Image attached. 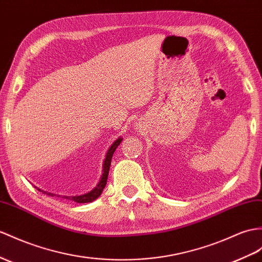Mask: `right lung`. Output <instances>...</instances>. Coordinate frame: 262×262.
<instances>
[{
    "mask_svg": "<svg viewBox=\"0 0 262 262\" xmlns=\"http://www.w3.org/2000/svg\"><path fill=\"white\" fill-rule=\"evenodd\" d=\"M121 141H122V138H118L116 141L112 143V145L110 146L109 150H107L106 155H105V159H104V161H103V173H102L101 179H100L99 183L97 184V187H94V189H92L90 192L84 193V194H81V195H74V196H67V195H64L66 199L72 200V201H75V202H78V203H88V202H92L95 199H98V198L101 195L102 191H103L105 184H106L107 176H109V170H110V165H111V160H112V156H113L114 151L117 150L119 144L121 143ZM40 191H41V192H43V193L48 194V195H51V196L55 195L54 193L47 192V191H43V190H40ZM57 196H60V195H57Z\"/></svg>",
    "mask_w": 262,
    "mask_h": 262,
    "instance_id": "1",
    "label": "right lung"
}]
</instances>
